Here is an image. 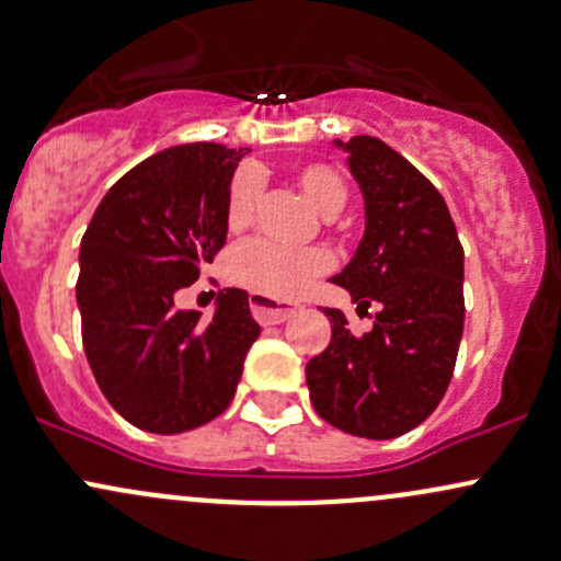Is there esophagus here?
Returning a JSON list of instances; mask_svg holds the SVG:
<instances>
[{
    "label": "esophagus",
    "instance_id": "34e87169",
    "mask_svg": "<svg viewBox=\"0 0 561 561\" xmlns=\"http://www.w3.org/2000/svg\"><path fill=\"white\" fill-rule=\"evenodd\" d=\"M251 312L262 327H275V323H283L286 318H291L294 312L299 310L297 305H280L275 299L264 297V294H251Z\"/></svg>",
    "mask_w": 561,
    "mask_h": 561
}]
</instances>
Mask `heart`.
I'll list each match as a JSON object with an SVG mask.
<instances>
[{
    "instance_id": "b5f03b06",
    "label": "heart",
    "mask_w": 561,
    "mask_h": 561,
    "mask_svg": "<svg viewBox=\"0 0 561 561\" xmlns=\"http://www.w3.org/2000/svg\"><path fill=\"white\" fill-rule=\"evenodd\" d=\"M302 195L312 203V208L323 216H336L347 203V182L334 165L329 162H305L294 173ZM259 182L254 168H240L230 184L227 195V227L243 230L259 203ZM331 267V256L323 249L291 251L278 243H270L264 238H251L245 243L234 245L227 256V273L234 283L264 294L273 299H291L305 291L307 283L316 280Z\"/></svg>"
}]
</instances>
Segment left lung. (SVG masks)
I'll return each mask as SVG.
<instances>
[{
	"instance_id": "obj_1",
	"label": "left lung",
	"mask_w": 561,
	"mask_h": 561,
	"mask_svg": "<svg viewBox=\"0 0 561 561\" xmlns=\"http://www.w3.org/2000/svg\"><path fill=\"white\" fill-rule=\"evenodd\" d=\"M336 147L364 192L366 232L331 283L379 310L364 336L342 310H323L331 342L307 364V388L340 431L396 438L431 417L449 388L466 321L462 245L444 197L396 149L375 136Z\"/></svg>"
}]
</instances>
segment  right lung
<instances>
[{
  "instance_id": "right-lung-1",
  "label": "right lung",
  "mask_w": 561,
  "mask_h": 561,
  "mask_svg": "<svg viewBox=\"0 0 561 561\" xmlns=\"http://www.w3.org/2000/svg\"><path fill=\"white\" fill-rule=\"evenodd\" d=\"M243 154L208 141L162 149L106 192L82 234L88 364L106 401L141 431L182 433L219 417L259 336L243 288L219 291L210 321L173 305L225 245Z\"/></svg>"
}]
</instances>
